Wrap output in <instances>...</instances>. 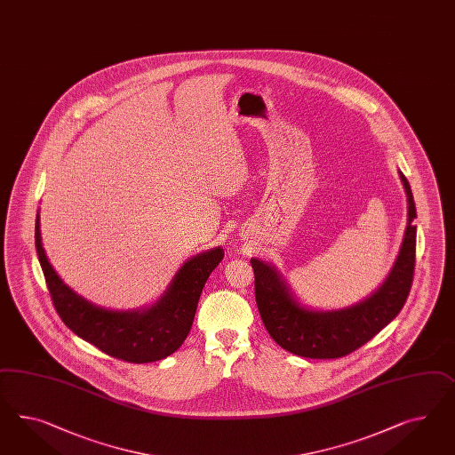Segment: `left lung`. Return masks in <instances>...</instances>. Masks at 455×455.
<instances>
[{
	"instance_id": "8db88e82",
	"label": "left lung",
	"mask_w": 455,
	"mask_h": 455,
	"mask_svg": "<svg viewBox=\"0 0 455 455\" xmlns=\"http://www.w3.org/2000/svg\"><path fill=\"white\" fill-rule=\"evenodd\" d=\"M409 204L404 242L387 280L368 299L339 311H307L270 265L251 259L255 271V298L259 316L275 343L296 356L336 359L347 356L368 343L399 315L411 291L416 267L414 196L401 173Z\"/></svg>"
}]
</instances>
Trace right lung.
<instances>
[{
  "label": "right lung",
  "mask_w": 455,
  "mask_h": 455,
  "mask_svg": "<svg viewBox=\"0 0 455 455\" xmlns=\"http://www.w3.org/2000/svg\"><path fill=\"white\" fill-rule=\"evenodd\" d=\"M35 242L51 301L62 323L102 353L135 364L171 356L182 346L196 318L204 284L223 259L221 248L196 255L175 275L157 305L137 313H117L87 303L61 282L41 245L39 215Z\"/></svg>",
  "instance_id": "1"
}]
</instances>
